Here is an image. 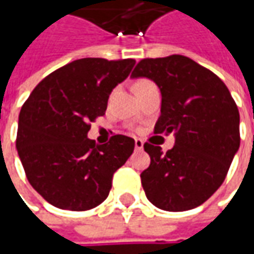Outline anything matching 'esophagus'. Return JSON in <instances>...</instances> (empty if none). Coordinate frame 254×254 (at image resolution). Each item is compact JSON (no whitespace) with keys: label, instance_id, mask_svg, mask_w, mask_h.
<instances>
[{"label":"esophagus","instance_id":"obj_1","mask_svg":"<svg viewBox=\"0 0 254 254\" xmlns=\"http://www.w3.org/2000/svg\"><path fill=\"white\" fill-rule=\"evenodd\" d=\"M134 145H135V150H142V148H144V142H142V140H140V138H135Z\"/></svg>","mask_w":254,"mask_h":254}]
</instances>
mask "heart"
Masks as SVG:
<instances>
[{
  "label": "heart",
  "instance_id": "heart-1",
  "mask_svg": "<svg viewBox=\"0 0 254 254\" xmlns=\"http://www.w3.org/2000/svg\"><path fill=\"white\" fill-rule=\"evenodd\" d=\"M142 83H147V80H138V82H135L134 86H138V84H142Z\"/></svg>",
  "mask_w": 254,
  "mask_h": 254
}]
</instances>
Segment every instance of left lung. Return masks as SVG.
<instances>
[{"instance_id": "obj_1", "label": "left lung", "mask_w": 254, "mask_h": 254, "mask_svg": "<svg viewBox=\"0 0 254 254\" xmlns=\"http://www.w3.org/2000/svg\"><path fill=\"white\" fill-rule=\"evenodd\" d=\"M131 77L160 87L161 116L154 131L175 135L167 152L144 144L151 158L141 172L144 192L162 210L193 209L222 185L239 150L238 106L216 74L182 55L142 59Z\"/></svg>"}]
</instances>
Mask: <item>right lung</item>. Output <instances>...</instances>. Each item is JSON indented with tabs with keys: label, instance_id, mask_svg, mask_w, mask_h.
<instances>
[{
	"label": "right lung",
	"instance_id": "1",
	"mask_svg": "<svg viewBox=\"0 0 254 254\" xmlns=\"http://www.w3.org/2000/svg\"><path fill=\"white\" fill-rule=\"evenodd\" d=\"M134 59H77L46 76L24 103L16 150L29 184L59 209L89 210L112 190L113 174L134 151V140L87 138L113 89L131 72Z\"/></svg>",
	"mask_w": 254,
	"mask_h": 254
}]
</instances>
